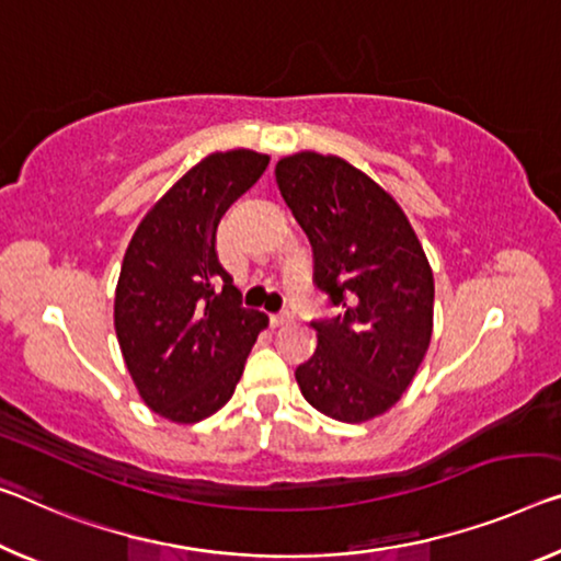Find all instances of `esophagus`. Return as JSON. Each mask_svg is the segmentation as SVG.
<instances>
[{
    "label": "esophagus",
    "instance_id": "esophagus-1",
    "mask_svg": "<svg viewBox=\"0 0 561 561\" xmlns=\"http://www.w3.org/2000/svg\"><path fill=\"white\" fill-rule=\"evenodd\" d=\"M288 321H290L288 313H275V316H271V325H273V329H280V325H286Z\"/></svg>",
    "mask_w": 561,
    "mask_h": 561
}]
</instances>
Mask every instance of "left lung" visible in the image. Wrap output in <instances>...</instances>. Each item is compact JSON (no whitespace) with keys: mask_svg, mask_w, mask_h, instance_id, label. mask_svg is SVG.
Listing matches in <instances>:
<instances>
[{"mask_svg":"<svg viewBox=\"0 0 561 561\" xmlns=\"http://www.w3.org/2000/svg\"><path fill=\"white\" fill-rule=\"evenodd\" d=\"M275 183L313 248V283L343 308L313 323L318 348L296 368L325 416L364 424L389 411L434 331V273L401 205L339 154L280 158Z\"/></svg>","mask_w":561,"mask_h":561,"instance_id":"obj_1","label":"left lung"}]
</instances>
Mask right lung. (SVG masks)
Returning a JSON list of instances; mask_svg holds the SVG:
<instances>
[{
	"instance_id": "1",
	"label": "right lung",
	"mask_w": 561,
	"mask_h": 561,
	"mask_svg": "<svg viewBox=\"0 0 561 561\" xmlns=\"http://www.w3.org/2000/svg\"><path fill=\"white\" fill-rule=\"evenodd\" d=\"M268 162L245 148L203 158L152 205L125 251L119 351L145 407L172 424H197L226 407L268 325L261 310L240 306L215 253L220 218Z\"/></svg>"
}]
</instances>
